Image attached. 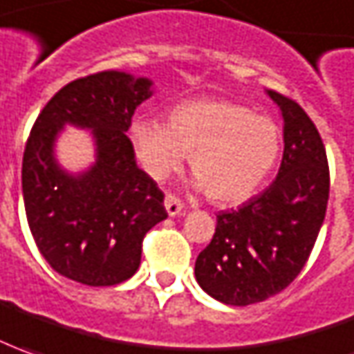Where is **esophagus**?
Returning a JSON list of instances; mask_svg holds the SVG:
<instances>
[{
	"label": "esophagus",
	"mask_w": 354,
	"mask_h": 354,
	"mask_svg": "<svg viewBox=\"0 0 354 354\" xmlns=\"http://www.w3.org/2000/svg\"><path fill=\"white\" fill-rule=\"evenodd\" d=\"M165 207H167V213L170 217H176V215H180L184 211V205H182V201L176 196L165 197Z\"/></svg>",
	"instance_id": "esophagus-1"
}]
</instances>
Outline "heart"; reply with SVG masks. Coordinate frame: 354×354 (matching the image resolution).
<instances>
[{
	"instance_id": "heart-1",
	"label": "heart",
	"mask_w": 354,
	"mask_h": 354,
	"mask_svg": "<svg viewBox=\"0 0 354 354\" xmlns=\"http://www.w3.org/2000/svg\"><path fill=\"white\" fill-rule=\"evenodd\" d=\"M129 137L139 165L157 182L189 155L194 186L218 205L254 196L281 153V129L273 120L225 98L182 102L170 112L168 124L137 118Z\"/></svg>"
}]
</instances>
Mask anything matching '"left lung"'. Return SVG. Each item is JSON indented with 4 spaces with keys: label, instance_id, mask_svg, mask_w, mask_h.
I'll return each instance as SVG.
<instances>
[{
    "label": "left lung",
    "instance_id": "8db88e82",
    "mask_svg": "<svg viewBox=\"0 0 354 354\" xmlns=\"http://www.w3.org/2000/svg\"><path fill=\"white\" fill-rule=\"evenodd\" d=\"M283 118V160L273 184L217 215L213 240L196 259L199 287L218 302L248 306L287 288L302 271L329 197L326 149L295 100L268 91Z\"/></svg>",
    "mask_w": 354,
    "mask_h": 354
}]
</instances>
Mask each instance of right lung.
<instances>
[{
	"instance_id": "right-lung-1",
	"label": "right lung",
	"mask_w": 354,
	"mask_h": 354,
	"mask_svg": "<svg viewBox=\"0 0 354 354\" xmlns=\"http://www.w3.org/2000/svg\"><path fill=\"white\" fill-rule=\"evenodd\" d=\"M153 81L102 71L71 81L36 118L23 157V199L40 254L59 275L88 287L127 281L141 263L143 236L168 217L165 194L137 167L126 136ZM66 125L91 131L95 162L81 173L59 165Z\"/></svg>"
}]
</instances>
